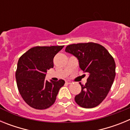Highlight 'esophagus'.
Listing matches in <instances>:
<instances>
[{"instance_id":"esophagus-1","label":"esophagus","mask_w":130,"mask_h":130,"mask_svg":"<svg viewBox=\"0 0 130 130\" xmlns=\"http://www.w3.org/2000/svg\"><path fill=\"white\" fill-rule=\"evenodd\" d=\"M66 83H67V84H72V83H73V82H72V81H69V80H68V81H66Z\"/></svg>"}]
</instances>
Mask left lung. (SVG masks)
<instances>
[{"label": "left lung", "mask_w": 130, "mask_h": 130, "mask_svg": "<svg viewBox=\"0 0 130 130\" xmlns=\"http://www.w3.org/2000/svg\"><path fill=\"white\" fill-rule=\"evenodd\" d=\"M65 51L74 55L79 67L88 74L81 91L75 97L79 106L93 108L103 102L111 88L115 77V62L104 46L93 42L71 44Z\"/></svg>", "instance_id": "8db88e82"}]
</instances>
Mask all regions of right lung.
<instances>
[{"instance_id": "right-lung-1", "label": "right lung", "mask_w": 130, "mask_h": 130, "mask_svg": "<svg viewBox=\"0 0 130 130\" xmlns=\"http://www.w3.org/2000/svg\"><path fill=\"white\" fill-rule=\"evenodd\" d=\"M64 45L36 46L19 58L15 72L18 90L26 104L36 109H45L55 103L62 79L45 80L47 71L54 66L53 58Z\"/></svg>"}]
</instances>
